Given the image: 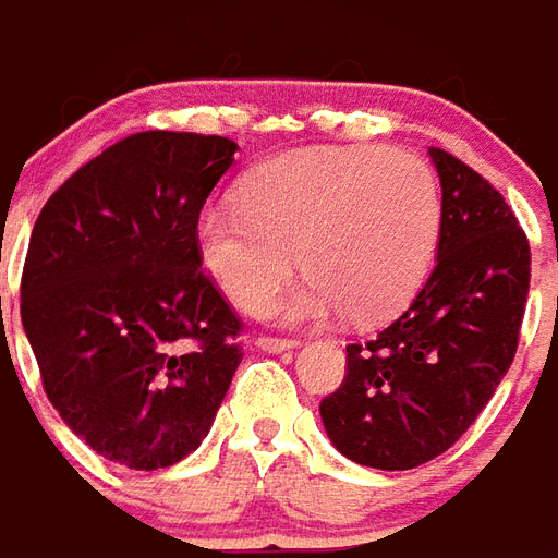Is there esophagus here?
Returning a JSON list of instances; mask_svg holds the SVG:
<instances>
[{
  "mask_svg": "<svg viewBox=\"0 0 558 558\" xmlns=\"http://www.w3.org/2000/svg\"><path fill=\"white\" fill-rule=\"evenodd\" d=\"M260 351H267V354H282V351H294L300 345L298 339H276V336H260L258 342H255Z\"/></svg>",
  "mask_w": 558,
  "mask_h": 558,
  "instance_id": "obj_1",
  "label": "esophagus"
}]
</instances>
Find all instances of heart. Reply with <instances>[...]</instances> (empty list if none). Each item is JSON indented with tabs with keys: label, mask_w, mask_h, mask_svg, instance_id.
<instances>
[{
	"label": "heart",
	"mask_w": 558,
	"mask_h": 558,
	"mask_svg": "<svg viewBox=\"0 0 558 558\" xmlns=\"http://www.w3.org/2000/svg\"><path fill=\"white\" fill-rule=\"evenodd\" d=\"M441 236L433 168L385 146H322L260 165L243 204L197 219V252L225 298L260 310L298 270L312 279L267 306L282 324H322L349 312L385 322L421 291Z\"/></svg>",
	"instance_id": "obj_1"
}]
</instances>
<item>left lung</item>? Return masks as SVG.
<instances>
[{
    "label": "left lung",
    "instance_id": "left-lung-1",
    "mask_svg": "<svg viewBox=\"0 0 558 558\" xmlns=\"http://www.w3.org/2000/svg\"><path fill=\"white\" fill-rule=\"evenodd\" d=\"M441 183L436 267L412 306L349 345V373L322 399L333 448L381 472H405L475 424L508 373L525 298L529 240L505 197L445 149L429 146Z\"/></svg>",
    "mask_w": 558,
    "mask_h": 558
}]
</instances>
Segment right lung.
<instances>
[{
  "label": "right lung",
  "instance_id": "obj_1",
  "mask_svg": "<svg viewBox=\"0 0 558 558\" xmlns=\"http://www.w3.org/2000/svg\"><path fill=\"white\" fill-rule=\"evenodd\" d=\"M236 149L219 134H132L59 185L29 236L20 318L47 399L125 469L189 457L243 361V324L197 252L201 207Z\"/></svg>",
  "mask_w": 558,
  "mask_h": 558
}]
</instances>
